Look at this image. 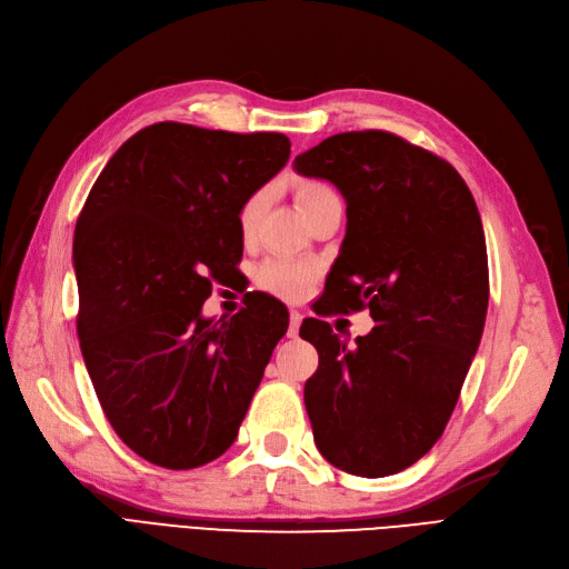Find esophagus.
<instances>
[{
  "label": "esophagus",
  "instance_id": "1",
  "mask_svg": "<svg viewBox=\"0 0 569 569\" xmlns=\"http://www.w3.org/2000/svg\"><path fill=\"white\" fill-rule=\"evenodd\" d=\"M301 320H303V316L299 311H291L289 313V330H287L289 337H297V332L301 328Z\"/></svg>",
  "mask_w": 569,
  "mask_h": 569
}]
</instances>
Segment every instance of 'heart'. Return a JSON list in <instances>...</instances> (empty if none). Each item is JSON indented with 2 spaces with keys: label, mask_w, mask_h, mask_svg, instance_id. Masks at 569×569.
<instances>
[{
  "label": "heart",
  "mask_w": 569,
  "mask_h": 569,
  "mask_svg": "<svg viewBox=\"0 0 569 569\" xmlns=\"http://www.w3.org/2000/svg\"><path fill=\"white\" fill-rule=\"evenodd\" d=\"M297 196L306 214L316 210L320 203L330 201V198H337L335 189L322 181H303ZM266 208H268L266 189H256L251 196H247V201H243L239 208V229L243 239H251L256 234L260 220H263ZM258 282L284 299H301L313 282V268L309 263H301V260L274 258L260 266Z\"/></svg>",
  "instance_id": "1"
}]
</instances>
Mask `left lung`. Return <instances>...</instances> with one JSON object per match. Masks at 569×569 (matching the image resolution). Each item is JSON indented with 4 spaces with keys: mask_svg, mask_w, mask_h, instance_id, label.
<instances>
[{
    "mask_svg": "<svg viewBox=\"0 0 569 569\" xmlns=\"http://www.w3.org/2000/svg\"><path fill=\"white\" fill-rule=\"evenodd\" d=\"M295 170L335 183L347 201L328 303L368 309L378 322L347 347L326 320H303L299 335L318 349L303 388L313 440L332 467L380 479L433 448L479 349L481 214L450 162L388 131L330 136L297 156Z\"/></svg>",
    "mask_w": 569,
    "mask_h": 569,
    "instance_id": "left-lung-1",
    "label": "left lung"
}]
</instances>
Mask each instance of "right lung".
<instances>
[{"label": "right lung", "instance_id": "add662e5", "mask_svg": "<svg viewBox=\"0 0 569 569\" xmlns=\"http://www.w3.org/2000/svg\"><path fill=\"white\" fill-rule=\"evenodd\" d=\"M284 133L160 121L104 164L76 222L79 340L117 436L148 462L196 469L237 440L274 345L280 301L203 318L243 253L239 208L289 160Z\"/></svg>", "mask_w": 569, "mask_h": 569}]
</instances>
